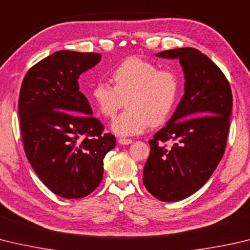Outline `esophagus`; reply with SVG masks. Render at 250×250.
I'll return each mask as SVG.
<instances>
[{"instance_id": "34e87169", "label": "esophagus", "mask_w": 250, "mask_h": 250, "mask_svg": "<svg viewBox=\"0 0 250 250\" xmlns=\"http://www.w3.org/2000/svg\"><path fill=\"white\" fill-rule=\"evenodd\" d=\"M132 142H133V141L131 140V139H124V138L118 139V143L121 144V145H129V144H131Z\"/></svg>"}]
</instances>
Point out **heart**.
I'll list each match as a JSON object with an SVG mask.
<instances>
[{"mask_svg": "<svg viewBox=\"0 0 250 250\" xmlns=\"http://www.w3.org/2000/svg\"><path fill=\"white\" fill-rule=\"evenodd\" d=\"M113 86L104 81L93 85L89 98L98 112L112 119L126 99V109L112 122L111 130L121 137L144 132L168 119L179 95L177 72L161 69L138 57L122 61L111 72Z\"/></svg>", "mask_w": 250, "mask_h": 250, "instance_id": "1", "label": "heart"}]
</instances>
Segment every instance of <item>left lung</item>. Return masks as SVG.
Segmentation results:
<instances>
[{
    "label": "left lung",
    "mask_w": 250,
    "mask_h": 250,
    "mask_svg": "<svg viewBox=\"0 0 250 250\" xmlns=\"http://www.w3.org/2000/svg\"><path fill=\"white\" fill-rule=\"evenodd\" d=\"M156 57L179 59L185 94L164 128L148 141L143 184L161 201L186 199L210 178L225 151L233 96L228 79L206 54L178 48ZM174 142L171 148L164 144Z\"/></svg>",
    "instance_id": "left-lung-1"
}]
</instances>
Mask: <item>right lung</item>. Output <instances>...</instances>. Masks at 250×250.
Instances as JSON below:
<instances>
[{"label": "right lung", "instance_id": "right-lung-1", "mask_svg": "<svg viewBox=\"0 0 250 250\" xmlns=\"http://www.w3.org/2000/svg\"><path fill=\"white\" fill-rule=\"evenodd\" d=\"M101 59L61 50L35 64L21 83L18 116L26 156L40 180L65 199L84 198L98 187L104 157L116 146L115 135L103 132L80 92V75Z\"/></svg>", "mask_w": 250, "mask_h": 250}]
</instances>
